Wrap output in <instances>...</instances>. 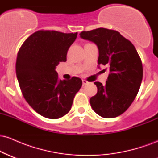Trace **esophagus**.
Here are the masks:
<instances>
[{"mask_svg":"<svg viewBox=\"0 0 158 158\" xmlns=\"http://www.w3.org/2000/svg\"><path fill=\"white\" fill-rule=\"evenodd\" d=\"M88 81H87V80H85V79H82V84H83V85H88Z\"/></svg>","mask_w":158,"mask_h":158,"instance_id":"esophagus-1","label":"esophagus"}]
</instances>
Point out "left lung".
<instances>
[{
  "instance_id": "left-lung-1",
  "label": "left lung",
  "mask_w": 158,
  "mask_h": 158,
  "mask_svg": "<svg viewBox=\"0 0 158 158\" xmlns=\"http://www.w3.org/2000/svg\"><path fill=\"white\" fill-rule=\"evenodd\" d=\"M99 49L98 64L109 70L106 84H94L97 93L90 99L92 108L104 118H114L129 108L138 93L143 79V64L133 44L114 30L97 28L80 33Z\"/></svg>"
}]
</instances>
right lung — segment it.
I'll use <instances>...</instances> for the list:
<instances>
[{"instance_id":"obj_1","label":"right lung","mask_w":158,"mask_h":158,"mask_svg":"<svg viewBox=\"0 0 158 158\" xmlns=\"http://www.w3.org/2000/svg\"><path fill=\"white\" fill-rule=\"evenodd\" d=\"M75 33L38 30L20 48L15 70L23 97L38 114L48 119H59L70 111L73 98L82 85L79 78L59 80L56 67L67 61Z\"/></svg>"}]
</instances>
